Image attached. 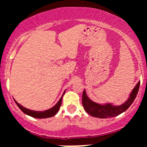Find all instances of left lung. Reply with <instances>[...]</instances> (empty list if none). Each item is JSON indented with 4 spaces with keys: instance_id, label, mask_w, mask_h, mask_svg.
I'll list each match as a JSON object with an SVG mask.
<instances>
[{
    "instance_id": "8db88e82",
    "label": "left lung",
    "mask_w": 147,
    "mask_h": 147,
    "mask_svg": "<svg viewBox=\"0 0 147 147\" xmlns=\"http://www.w3.org/2000/svg\"><path fill=\"white\" fill-rule=\"evenodd\" d=\"M140 83V81L137 83L135 87L133 88V90L129 94V98L126 100L125 102L118 105V106L113 105V104H110V103L100 104L94 102L87 96L86 92L84 89L82 98V106L84 107L86 112L88 113V114L92 116L97 117V118H112L114 116H119V114L125 112L131 105L132 103L134 102L138 92V90H139Z\"/></svg>"
}]
</instances>
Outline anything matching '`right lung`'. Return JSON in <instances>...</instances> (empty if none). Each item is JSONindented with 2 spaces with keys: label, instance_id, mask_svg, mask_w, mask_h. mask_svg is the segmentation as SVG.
Listing matches in <instances>:
<instances>
[{
  "label": "right lung",
  "instance_id": "obj_1",
  "mask_svg": "<svg viewBox=\"0 0 147 147\" xmlns=\"http://www.w3.org/2000/svg\"><path fill=\"white\" fill-rule=\"evenodd\" d=\"M65 91L63 93L62 96L65 94ZM62 96L60 98V100L58 101L55 105L54 107H53L52 108L49 109L47 110H44V111H35V110H29V109L25 108L23 106H22L21 104H19V103L17 102L16 100H15L16 104H17V106L19 107V109L22 111L24 113H25L26 115H28V116H31V117H34V118H37V119H44V118H49V117H52V116H55L56 114L57 113L59 112V109H60V107L61 105V100H62Z\"/></svg>",
  "mask_w": 147,
  "mask_h": 147
}]
</instances>
